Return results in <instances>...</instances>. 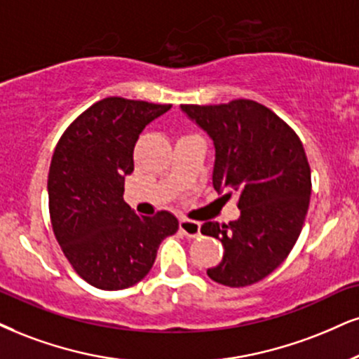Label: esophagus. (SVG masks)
<instances>
[{
	"label": "esophagus",
	"mask_w": 359,
	"mask_h": 359,
	"mask_svg": "<svg viewBox=\"0 0 359 359\" xmlns=\"http://www.w3.org/2000/svg\"><path fill=\"white\" fill-rule=\"evenodd\" d=\"M180 229L184 236L188 238H198L201 234V224L198 221H191V219H181L180 221Z\"/></svg>",
	"instance_id": "1"
}]
</instances>
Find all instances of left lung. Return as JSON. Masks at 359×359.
<instances>
[{"mask_svg": "<svg viewBox=\"0 0 359 359\" xmlns=\"http://www.w3.org/2000/svg\"><path fill=\"white\" fill-rule=\"evenodd\" d=\"M181 111L215 146L213 188L238 194L240 218L208 221L201 233L224 248L208 276L241 287L266 278L293 250L311 196V171L296 133L266 106L251 100L228 104H181Z\"/></svg>", "mask_w": 359, "mask_h": 359, "instance_id": "8db88e82", "label": "left lung"}]
</instances>
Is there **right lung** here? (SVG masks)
Listing matches in <instances>:
<instances>
[{
    "mask_svg": "<svg viewBox=\"0 0 359 359\" xmlns=\"http://www.w3.org/2000/svg\"><path fill=\"white\" fill-rule=\"evenodd\" d=\"M171 104L101 100L57 141L48 175L53 231L83 280L125 290L143 280L166 236L178 231L170 211L138 216L123 200L141 131Z\"/></svg>",
    "mask_w": 359,
    "mask_h": 359,
    "instance_id": "right-lung-1",
    "label": "right lung"
}]
</instances>
